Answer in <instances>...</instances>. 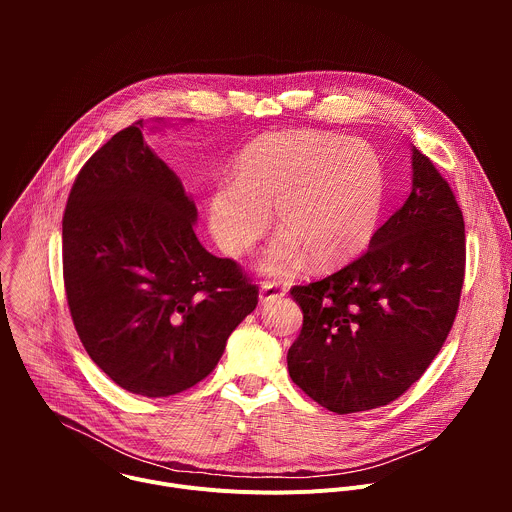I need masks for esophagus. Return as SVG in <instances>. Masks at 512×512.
<instances>
[{
    "label": "esophagus",
    "mask_w": 512,
    "mask_h": 512,
    "mask_svg": "<svg viewBox=\"0 0 512 512\" xmlns=\"http://www.w3.org/2000/svg\"><path fill=\"white\" fill-rule=\"evenodd\" d=\"M283 294H285V287H281L277 281H263L261 291H259V300L271 302L275 298H281Z\"/></svg>",
    "instance_id": "esophagus-1"
}]
</instances>
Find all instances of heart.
I'll return each mask as SVG.
<instances>
[{"mask_svg": "<svg viewBox=\"0 0 512 512\" xmlns=\"http://www.w3.org/2000/svg\"><path fill=\"white\" fill-rule=\"evenodd\" d=\"M387 200L381 156L364 141L324 131L271 133L245 148L235 180L208 196V225L225 253H247L269 229L271 208L285 229L261 259L267 273L356 259L377 235Z\"/></svg>", "mask_w": 512, "mask_h": 512, "instance_id": "1", "label": "heart"}]
</instances>
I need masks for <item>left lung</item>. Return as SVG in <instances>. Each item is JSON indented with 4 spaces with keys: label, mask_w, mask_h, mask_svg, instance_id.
I'll list each match as a JSON object with an SVG mask.
<instances>
[{
    "label": "left lung",
    "mask_w": 512,
    "mask_h": 512,
    "mask_svg": "<svg viewBox=\"0 0 512 512\" xmlns=\"http://www.w3.org/2000/svg\"><path fill=\"white\" fill-rule=\"evenodd\" d=\"M466 271L464 216L448 180L413 148V188L369 251L340 271L294 285L302 332L289 377L338 415L401 397L442 350Z\"/></svg>",
    "instance_id": "1"
}]
</instances>
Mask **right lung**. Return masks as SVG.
<instances>
[{
    "label": "right lung",
    "mask_w": 512,
    "mask_h": 512,
    "mask_svg": "<svg viewBox=\"0 0 512 512\" xmlns=\"http://www.w3.org/2000/svg\"><path fill=\"white\" fill-rule=\"evenodd\" d=\"M141 129L139 119L115 133L77 174L62 216V275L93 362L121 389L156 399L214 371L259 287L198 243L196 206Z\"/></svg>",
    "instance_id": "1"
}]
</instances>
